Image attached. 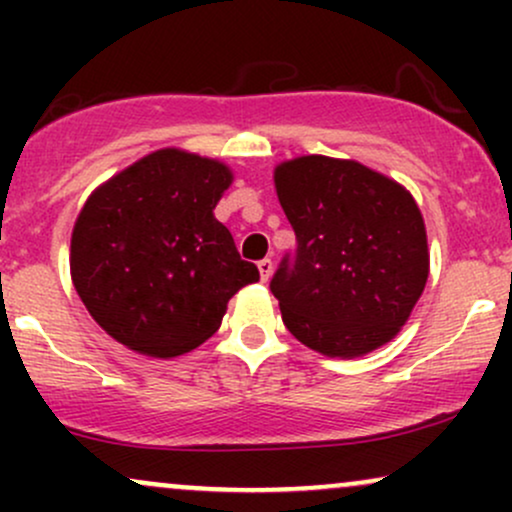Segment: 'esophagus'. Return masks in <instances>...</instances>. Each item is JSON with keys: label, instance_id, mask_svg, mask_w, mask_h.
I'll return each mask as SVG.
<instances>
[{"label": "esophagus", "instance_id": "1", "mask_svg": "<svg viewBox=\"0 0 512 512\" xmlns=\"http://www.w3.org/2000/svg\"><path fill=\"white\" fill-rule=\"evenodd\" d=\"M269 260H262L260 262V269H262V272H269V270L266 269V262ZM270 269H272V262H270Z\"/></svg>", "mask_w": 512, "mask_h": 512}]
</instances>
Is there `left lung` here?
<instances>
[{
	"label": "left lung",
	"instance_id": "left-lung-1",
	"mask_svg": "<svg viewBox=\"0 0 512 512\" xmlns=\"http://www.w3.org/2000/svg\"><path fill=\"white\" fill-rule=\"evenodd\" d=\"M231 182L219 161L163 149L86 199L69 267L86 310L115 342L154 358L187 354L260 279L214 216Z\"/></svg>",
	"mask_w": 512,
	"mask_h": 512
}]
</instances>
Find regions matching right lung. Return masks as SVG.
Listing matches in <instances>:
<instances>
[{
  "label": "right lung",
  "instance_id": "add662e5",
  "mask_svg": "<svg viewBox=\"0 0 512 512\" xmlns=\"http://www.w3.org/2000/svg\"><path fill=\"white\" fill-rule=\"evenodd\" d=\"M274 182L296 233L269 284L289 332L332 358L390 342L428 279L426 228L409 192L322 156L281 163Z\"/></svg>",
  "mask_w": 512,
  "mask_h": 512
}]
</instances>
